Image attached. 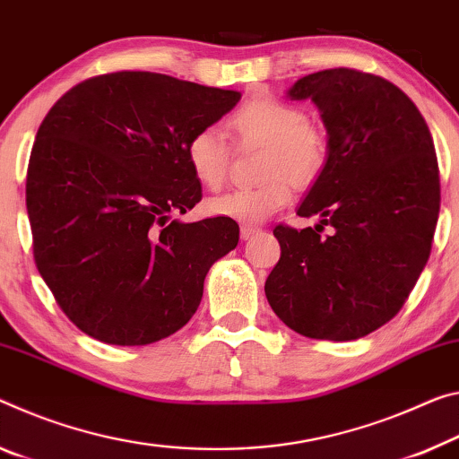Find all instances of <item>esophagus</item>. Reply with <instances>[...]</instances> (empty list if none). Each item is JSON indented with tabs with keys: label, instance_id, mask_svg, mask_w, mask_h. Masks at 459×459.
<instances>
[{
	"label": "esophagus",
	"instance_id": "esophagus-1",
	"mask_svg": "<svg viewBox=\"0 0 459 459\" xmlns=\"http://www.w3.org/2000/svg\"><path fill=\"white\" fill-rule=\"evenodd\" d=\"M257 229L251 227V224H241V238L243 241H247V238H251L253 235H255Z\"/></svg>",
	"mask_w": 459,
	"mask_h": 459
}]
</instances>
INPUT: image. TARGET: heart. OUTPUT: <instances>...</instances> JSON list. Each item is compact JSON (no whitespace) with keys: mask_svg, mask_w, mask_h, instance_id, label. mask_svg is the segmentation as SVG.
<instances>
[{"mask_svg":"<svg viewBox=\"0 0 459 459\" xmlns=\"http://www.w3.org/2000/svg\"><path fill=\"white\" fill-rule=\"evenodd\" d=\"M237 147H264L257 186L235 187L208 200V212L241 222H261L292 198V181L307 187L323 176L331 159L329 130L307 118L302 106L273 96H253L229 116ZM194 178L216 190L229 176L232 147L214 126L198 128L186 141Z\"/></svg>","mask_w":459,"mask_h":459,"instance_id":"heart-1","label":"heart"}]
</instances>
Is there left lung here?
<instances>
[{"instance_id": "1", "label": "left lung", "mask_w": 459, "mask_h": 459, "mask_svg": "<svg viewBox=\"0 0 459 459\" xmlns=\"http://www.w3.org/2000/svg\"><path fill=\"white\" fill-rule=\"evenodd\" d=\"M288 96L321 108L331 159L298 208L321 224L273 229L281 253L267 302L304 337H366L404 307L431 253L441 204L433 138L412 100L374 73L316 71Z\"/></svg>"}]
</instances>
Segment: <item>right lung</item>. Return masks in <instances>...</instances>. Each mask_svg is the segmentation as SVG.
Here are the masks:
<instances>
[{"label":"right lung","instance_id":"right-lung-1","mask_svg":"<svg viewBox=\"0 0 459 459\" xmlns=\"http://www.w3.org/2000/svg\"><path fill=\"white\" fill-rule=\"evenodd\" d=\"M241 91L149 71L73 85L36 133L26 176L32 253L69 321L110 345H149L198 310L204 278L238 243L214 216L171 221L202 198L186 141Z\"/></svg>","mask_w":459,"mask_h":459}]
</instances>
